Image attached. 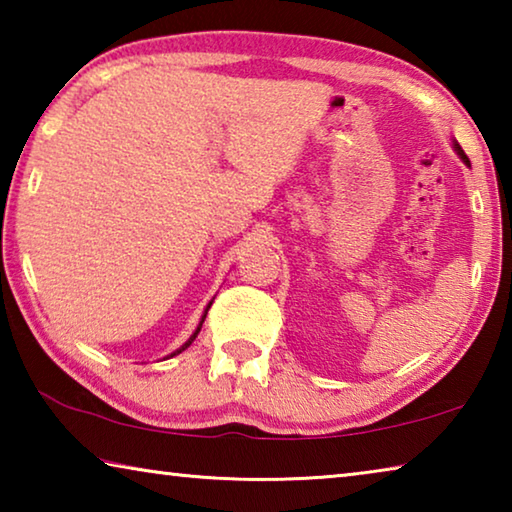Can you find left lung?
<instances>
[{
    "instance_id": "left-lung-1",
    "label": "left lung",
    "mask_w": 512,
    "mask_h": 512,
    "mask_svg": "<svg viewBox=\"0 0 512 512\" xmlns=\"http://www.w3.org/2000/svg\"><path fill=\"white\" fill-rule=\"evenodd\" d=\"M452 149L456 151V155H458V158H461L465 164H467V167H470V158H467V155H465V151L461 149V144H458L456 140H452Z\"/></svg>"
}]
</instances>
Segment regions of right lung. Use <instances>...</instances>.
Listing matches in <instances>:
<instances>
[{
  "label": "right lung",
  "instance_id": "1",
  "mask_svg": "<svg viewBox=\"0 0 512 512\" xmlns=\"http://www.w3.org/2000/svg\"><path fill=\"white\" fill-rule=\"evenodd\" d=\"M212 307V302H210V305H207L205 307V311H203V316H201V323H198V327L194 329V334L192 336H189V339L183 343V345H180V348L176 350V352H173V354H169V357H176V354H180V352H183V350H187L189 348V345H192L194 343V339H196V336H198V332H201V327H203V320H205V316H207V309H210Z\"/></svg>",
  "mask_w": 512,
  "mask_h": 512
}]
</instances>
